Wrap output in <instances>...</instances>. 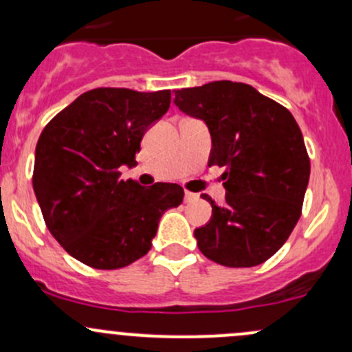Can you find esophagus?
Returning <instances> with one entry per match:
<instances>
[{
    "label": "esophagus",
    "mask_w": 352,
    "mask_h": 352,
    "mask_svg": "<svg viewBox=\"0 0 352 352\" xmlns=\"http://www.w3.org/2000/svg\"><path fill=\"white\" fill-rule=\"evenodd\" d=\"M196 199H197V194L189 192V190H186V194H184V201L186 202H192V201H196Z\"/></svg>",
    "instance_id": "1"
}]
</instances>
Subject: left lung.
<instances>
[{
	"label": "left lung",
	"mask_w": 352,
	"mask_h": 352,
	"mask_svg": "<svg viewBox=\"0 0 352 352\" xmlns=\"http://www.w3.org/2000/svg\"><path fill=\"white\" fill-rule=\"evenodd\" d=\"M175 105L211 133L208 165L225 166V204L211 202L197 247L226 267H254L285 245L301 216L310 179L303 134L291 112L254 87L211 81L175 91Z\"/></svg>",
	"instance_id": "1"
}]
</instances>
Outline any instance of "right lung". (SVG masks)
Here are the masks:
<instances>
[{
	"mask_svg": "<svg viewBox=\"0 0 352 352\" xmlns=\"http://www.w3.org/2000/svg\"><path fill=\"white\" fill-rule=\"evenodd\" d=\"M170 90L95 88L63 109L35 148L34 192L49 232L71 257L120 269L148 254L160 218L184 199L177 184L120 180L141 140L170 107Z\"/></svg>",
	"mask_w": 352,
	"mask_h": 352,
	"instance_id": "right-lung-1",
	"label": "right lung"
}]
</instances>
